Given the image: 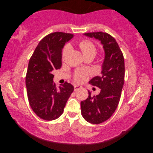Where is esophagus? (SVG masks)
I'll use <instances>...</instances> for the list:
<instances>
[{
	"mask_svg": "<svg viewBox=\"0 0 153 153\" xmlns=\"http://www.w3.org/2000/svg\"><path fill=\"white\" fill-rule=\"evenodd\" d=\"M81 88H82V86H80V85H74V91H77V90H79Z\"/></svg>",
	"mask_w": 153,
	"mask_h": 153,
	"instance_id": "esophagus-1",
	"label": "esophagus"
}]
</instances>
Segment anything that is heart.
<instances>
[{
    "label": "heart",
    "instance_id": "heart-1",
    "mask_svg": "<svg viewBox=\"0 0 153 153\" xmlns=\"http://www.w3.org/2000/svg\"><path fill=\"white\" fill-rule=\"evenodd\" d=\"M79 48L81 51H82V53L83 54L84 56H88V55H94L95 56L97 54V48L91 42L89 41H83L79 43ZM70 50V47L66 46L64 48L63 53H62V57L64 58L67 55L68 51ZM88 75L87 73L85 71L79 70L77 71L76 74V76H75V79L76 82L79 83H82L87 79Z\"/></svg>",
    "mask_w": 153,
    "mask_h": 153
}]
</instances>
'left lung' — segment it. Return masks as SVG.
<instances>
[{
  "label": "left lung",
  "instance_id": "1",
  "mask_svg": "<svg viewBox=\"0 0 153 153\" xmlns=\"http://www.w3.org/2000/svg\"><path fill=\"white\" fill-rule=\"evenodd\" d=\"M90 38L99 40L105 51L101 75L94 77L89 83L100 89L96 96H91L81 102L82 114L87 122L99 124L108 120L118 105L124 83V58L115 39L103 32L84 33Z\"/></svg>",
  "mask_w": 153,
  "mask_h": 153
}]
</instances>
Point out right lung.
Segmentation results:
<instances>
[{
  "label": "right lung",
  "instance_id": "obj_1",
  "mask_svg": "<svg viewBox=\"0 0 153 153\" xmlns=\"http://www.w3.org/2000/svg\"><path fill=\"white\" fill-rule=\"evenodd\" d=\"M74 36L62 32L47 35L39 43L29 62L25 77L29 102L39 118L48 121L62 115L74 91V86L67 82L57 89L52 73L61 68L62 48Z\"/></svg>",
  "mask_w": 153,
  "mask_h": 153
}]
</instances>
